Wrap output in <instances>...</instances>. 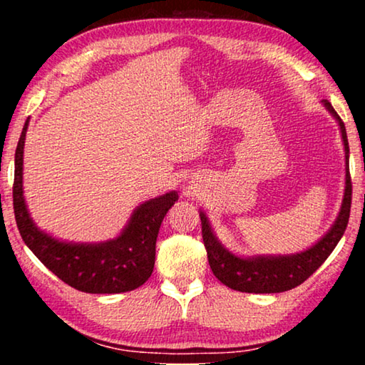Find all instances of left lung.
<instances>
[{
	"instance_id": "1",
	"label": "left lung",
	"mask_w": 365,
	"mask_h": 365,
	"mask_svg": "<svg viewBox=\"0 0 365 365\" xmlns=\"http://www.w3.org/2000/svg\"><path fill=\"white\" fill-rule=\"evenodd\" d=\"M324 106L329 113L338 120L339 130L344 145L346 156V187L341 202V209L335 220V224L327 235H324L319 242L302 252L289 256H255V257H240L225 250L222 243L215 238L211 230L209 220L205 212H200L201 217V232L202 242H205L207 251V261L214 275L227 285L228 288L237 289L243 293H282L288 292L294 287L301 285L307 280L325 259L335 250L343 233L348 227L349 212H351V197H353V185H351L349 175V145L346 137V128L343 120L339 119L336 110L333 109L329 101H324Z\"/></svg>"
}]
</instances>
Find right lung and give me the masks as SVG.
<instances>
[{
	"label": "right lung",
	"mask_w": 365,
	"mask_h": 365,
	"mask_svg": "<svg viewBox=\"0 0 365 365\" xmlns=\"http://www.w3.org/2000/svg\"><path fill=\"white\" fill-rule=\"evenodd\" d=\"M29 120L16 148V224L30 251L61 280L83 293L113 294L138 288L150 279L156 259V240L164 215L178 200L175 191L140 205L119 237L104 243H66L41 232L30 219L22 190L24 143Z\"/></svg>",
	"instance_id": "add662e5"
}]
</instances>
